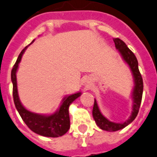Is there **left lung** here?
<instances>
[{
	"instance_id": "1",
	"label": "left lung",
	"mask_w": 157,
	"mask_h": 157,
	"mask_svg": "<svg viewBox=\"0 0 157 157\" xmlns=\"http://www.w3.org/2000/svg\"><path fill=\"white\" fill-rule=\"evenodd\" d=\"M113 41L115 42V48L119 51L123 59L125 61V63L129 66L130 69H131L132 73L133 75V78H134L135 86L132 92V115H130L128 119L126 120L125 122L115 123L107 119L101 113L96 100L94 99L93 112H92L94 119L95 122L98 125V126L100 127L101 129L108 132H115L123 128H125L127 125H129L130 123L136 118V117L138 115L140 105H141L142 97H143V78H142V75L140 74V70H139L138 60H137L136 56L127 47L126 44L123 42L121 39H118V38H114Z\"/></svg>"
}]
</instances>
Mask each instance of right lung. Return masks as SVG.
Segmentation results:
<instances>
[{"mask_svg":"<svg viewBox=\"0 0 157 157\" xmlns=\"http://www.w3.org/2000/svg\"><path fill=\"white\" fill-rule=\"evenodd\" d=\"M33 42L34 40L31 42V44ZM27 47L28 46H26L25 49H23L21 53L19 54L17 61L11 70V81L13 83V98L14 105L20 116L32 132L46 137H59L63 136L66 132H67L70 126L69 107L72 102L80 96L81 92L65 97L63 99L59 108L52 115H39L29 112L25 108L19 100L17 94L16 72L18 68V64L21 61L23 53Z\"/></svg>","mask_w":157,"mask_h":157,"instance_id":"right-lung-1","label":"right lung"}]
</instances>
